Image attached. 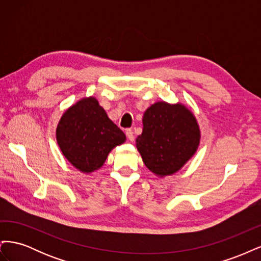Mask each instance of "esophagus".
I'll return each instance as SVG.
<instances>
[{
  "label": "esophagus",
  "instance_id": "1",
  "mask_svg": "<svg viewBox=\"0 0 261 261\" xmlns=\"http://www.w3.org/2000/svg\"><path fill=\"white\" fill-rule=\"evenodd\" d=\"M126 136H127V138L129 139V141H134V139H135V136H134V132L132 129H126Z\"/></svg>",
  "mask_w": 261,
  "mask_h": 261
}]
</instances>
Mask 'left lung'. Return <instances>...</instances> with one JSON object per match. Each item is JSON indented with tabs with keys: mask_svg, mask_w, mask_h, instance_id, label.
<instances>
[{
	"mask_svg": "<svg viewBox=\"0 0 261 261\" xmlns=\"http://www.w3.org/2000/svg\"><path fill=\"white\" fill-rule=\"evenodd\" d=\"M143 126L136 147L146 167L156 176L178 172L198 149L199 124L191 110L179 102L151 105L144 113Z\"/></svg>",
	"mask_w": 261,
	"mask_h": 261,
	"instance_id": "left-lung-1",
	"label": "left lung"
}]
</instances>
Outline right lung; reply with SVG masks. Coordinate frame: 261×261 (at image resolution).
Segmentation results:
<instances>
[{
  "label": "right lung",
  "mask_w": 261,
  "mask_h": 261,
  "mask_svg": "<svg viewBox=\"0 0 261 261\" xmlns=\"http://www.w3.org/2000/svg\"><path fill=\"white\" fill-rule=\"evenodd\" d=\"M57 140L68 162L82 173L90 174L105 164L112 149L125 143L126 136L96 98L86 97L63 113Z\"/></svg>",
  "instance_id": "right-lung-1"
}]
</instances>
